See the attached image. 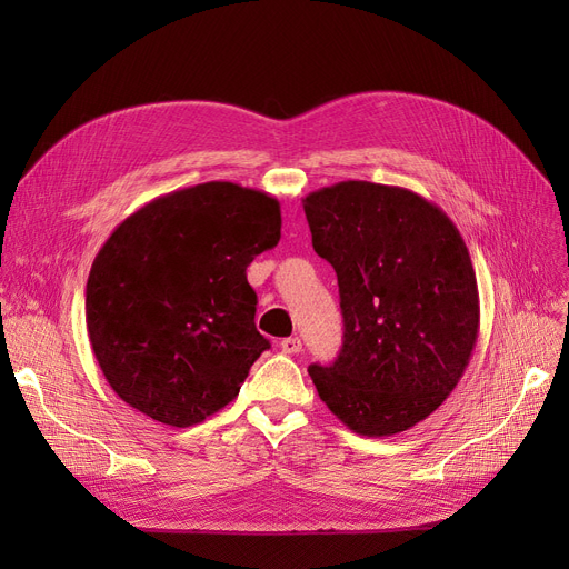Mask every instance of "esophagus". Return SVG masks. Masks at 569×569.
Wrapping results in <instances>:
<instances>
[{"label": "esophagus", "instance_id": "esophagus-1", "mask_svg": "<svg viewBox=\"0 0 569 569\" xmlns=\"http://www.w3.org/2000/svg\"><path fill=\"white\" fill-rule=\"evenodd\" d=\"M281 350H283V352H288V355L300 352V350H302V341H300V337H288V339H283V341H281Z\"/></svg>", "mask_w": 569, "mask_h": 569}]
</instances>
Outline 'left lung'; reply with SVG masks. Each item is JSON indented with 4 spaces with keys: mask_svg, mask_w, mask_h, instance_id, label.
I'll return each instance as SVG.
<instances>
[{
    "mask_svg": "<svg viewBox=\"0 0 569 569\" xmlns=\"http://www.w3.org/2000/svg\"><path fill=\"white\" fill-rule=\"evenodd\" d=\"M305 214L343 316L337 360L309 367L318 397L355 433H401L452 395L477 343L463 237L427 198L355 179L309 193Z\"/></svg>",
    "mask_w": 569,
    "mask_h": 569,
    "instance_id": "8db88e82",
    "label": "left lung"
}]
</instances>
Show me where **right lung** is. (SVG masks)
Here are the masks:
<instances>
[{
    "label": "right lung",
    "mask_w": 569,
    "mask_h": 569,
    "mask_svg": "<svg viewBox=\"0 0 569 569\" xmlns=\"http://www.w3.org/2000/svg\"><path fill=\"white\" fill-rule=\"evenodd\" d=\"M279 239V200L232 182L166 193L119 223L84 290L89 343L114 395L179 429L226 408L269 348L247 267Z\"/></svg>",
    "instance_id": "1"
}]
</instances>
